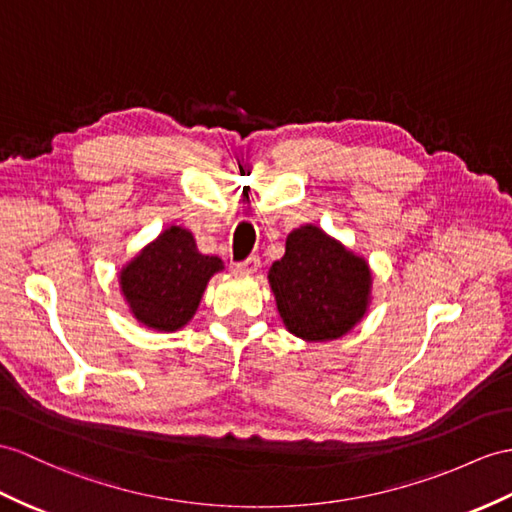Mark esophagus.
<instances>
[{
  "label": "esophagus",
  "mask_w": 512,
  "mask_h": 512,
  "mask_svg": "<svg viewBox=\"0 0 512 512\" xmlns=\"http://www.w3.org/2000/svg\"><path fill=\"white\" fill-rule=\"evenodd\" d=\"M258 267H260L258 256H249V258L241 260V263H236V271H241V273H256Z\"/></svg>",
  "instance_id": "obj_1"
}]
</instances>
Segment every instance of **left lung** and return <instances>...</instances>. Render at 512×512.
I'll use <instances>...</instances> for the list:
<instances>
[{"label": "left lung", "instance_id": "left-lung-1", "mask_svg": "<svg viewBox=\"0 0 512 512\" xmlns=\"http://www.w3.org/2000/svg\"><path fill=\"white\" fill-rule=\"evenodd\" d=\"M286 330L304 341H334L365 317L371 271L365 258L306 223L286 236V252L269 269Z\"/></svg>", "mask_w": 512, "mask_h": 512}]
</instances>
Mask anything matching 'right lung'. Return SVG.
<instances>
[{
    "instance_id": "add662e5",
    "label": "right lung",
    "mask_w": 512,
    "mask_h": 512,
    "mask_svg": "<svg viewBox=\"0 0 512 512\" xmlns=\"http://www.w3.org/2000/svg\"><path fill=\"white\" fill-rule=\"evenodd\" d=\"M221 258L199 254L193 234L171 226L121 269L119 284L136 321L158 332L184 328L202 302Z\"/></svg>"
}]
</instances>
